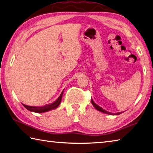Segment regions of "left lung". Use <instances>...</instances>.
Masks as SVG:
<instances>
[{
	"label": "left lung",
	"mask_w": 153,
	"mask_h": 153,
	"mask_svg": "<svg viewBox=\"0 0 153 153\" xmlns=\"http://www.w3.org/2000/svg\"><path fill=\"white\" fill-rule=\"evenodd\" d=\"M91 104H92V105H94V108H95L97 110L100 111V112H103L104 114H109V115H118V114H122V113L123 112H117V113H112V112H108V111L105 110L104 109H103V108H101L100 106H99L98 104H96L95 102L93 101L92 99H91Z\"/></svg>",
	"instance_id": "1"
}]
</instances>
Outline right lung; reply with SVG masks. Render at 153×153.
Returning <instances> with one entry per match:
<instances>
[{"label": "right lung", "instance_id": "obj_1", "mask_svg": "<svg viewBox=\"0 0 153 153\" xmlns=\"http://www.w3.org/2000/svg\"><path fill=\"white\" fill-rule=\"evenodd\" d=\"M63 94V90L62 92V94H60L59 98H58L54 102H53L52 104H50L48 105H43V106H30V105H27L25 104H23V105L26 109L30 111V112H37V113L46 112H48L49 110L56 109V108L59 106V104H61V102H62Z\"/></svg>", "mask_w": 153, "mask_h": 153}]
</instances>
